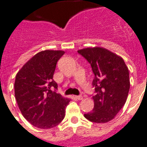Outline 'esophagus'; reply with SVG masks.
Listing matches in <instances>:
<instances>
[{"instance_id": "1", "label": "esophagus", "mask_w": 147, "mask_h": 147, "mask_svg": "<svg viewBox=\"0 0 147 147\" xmlns=\"http://www.w3.org/2000/svg\"><path fill=\"white\" fill-rule=\"evenodd\" d=\"M75 97H76L77 100H82V99H83L82 96H76Z\"/></svg>"}]
</instances>
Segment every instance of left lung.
Listing matches in <instances>:
<instances>
[{"instance_id": "obj_1", "label": "left lung", "mask_w": 147, "mask_h": 147, "mask_svg": "<svg viewBox=\"0 0 147 147\" xmlns=\"http://www.w3.org/2000/svg\"><path fill=\"white\" fill-rule=\"evenodd\" d=\"M94 74L93 86L94 107L85 118L96 123H106L114 119L125 104L130 88L129 71L122 59L107 49L95 47L81 49Z\"/></svg>"}]
</instances>
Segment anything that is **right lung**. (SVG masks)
I'll use <instances>...</instances> for the list:
<instances>
[{
  "label": "right lung",
  "mask_w": 147,
  "mask_h": 147,
  "mask_svg": "<svg viewBox=\"0 0 147 147\" xmlns=\"http://www.w3.org/2000/svg\"><path fill=\"white\" fill-rule=\"evenodd\" d=\"M65 51L46 50L35 54L18 71L15 96L23 117L39 129H51L64 119L71 99L52 91L57 84L53 76Z\"/></svg>",
  "instance_id": "1"
}]
</instances>
